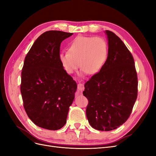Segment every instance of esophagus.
Returning <instances> with one entry per match:
<instances>
[{
  "label": "esophagus",
  "instance_id": "1",
  "mask_svg": "<svg viewBox=\"0 0 156 156\" xmlns=\"http://www.w3.org/2000/svg\"><path fill=\"white\" fill-rule=\"evenodd\" d=\"M77 89L80 92H83L84 89V84L82 83H79L78 85H77Z\"/></svg>",
  "mask_w": 156,
  "mask_h": 156
}]
</instances>
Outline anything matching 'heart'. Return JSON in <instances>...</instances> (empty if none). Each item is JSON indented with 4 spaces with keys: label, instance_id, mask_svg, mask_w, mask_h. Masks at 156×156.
I'll use <instances>...</instances> for the list:
<instances>
[{
    "label": "heart",
    "instance_id": "obj_1",
    "mask_svg": "<svg viewBox=\"0 0 156 156\" xmlns=\"http://www.w3.org/2000/svg\"><path fill=\"white\" fill-rule=\"evenodd\" d=\"M107 42L101 37L77 36L71 42L68 52H61L58 58L65 72L73 73L81 67L80 76L100 72L107 57ZM79 63H78V62Z\"/></svg>",
    "mask_w": 156,
    "mask_h": 156
}]
</instances>
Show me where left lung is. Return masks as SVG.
<instances>
[{
    "label": "left lung",
    "instance_id": "obj_1",
    "mask_svg": "<svg viewBox=\"0 0 156 156\" xmlns=\"http://www.w3.org/2000/svg\"><path fill=\"white\" fill-rule=\"evenodd\" d=\"M108 55L100 72L84 84L88 100L86 115L93 128L111 131L128 119L137 97V76L133 56L120 37L105 31Z\"/></svg>",
    "mask_w": 156,
    "mask_h": 156
}]
</instances>
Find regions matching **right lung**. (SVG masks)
<instances>
[{
	"label": "right lung",
	"mask_w": 156,
	"mask_h": 156,
	"mask_svg": "<svg viewBox=\"0 0 156 156\" xmlns=\"http://www.w3.org/2000/svg\"><path fill=\"white\" fill-rule=\"evenodd\" d=\"M73 34L47 31L32 45L21 72V92L29 119L41 128L58 130L66 123L77 83L59 60L62 41Z\"/></svg>",
	"instance_id": "add662e5"
}]
</instances>
